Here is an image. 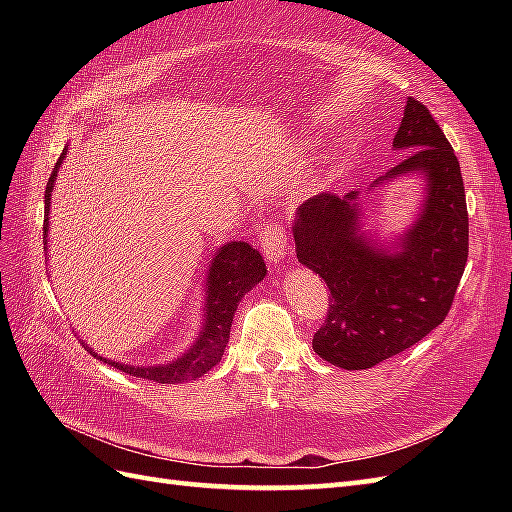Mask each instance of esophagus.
<instances>
[{
	"instance_id": "34e87169",
	"label": "esophagus",
	"mask_w": 512,
	"mask_h": 512,
	"mask_svg": "<svg viewBox=\"0 0 512 512\" xmlns=\"http://www.w3.org/2000/svg\"><path fill=\"white\" fill-rule=\"evenodd\" d=\"M286 239V231L279 224H268L259 231V246H262L270 266H279L286 259Z\"/></svg>"
}]
</instances>
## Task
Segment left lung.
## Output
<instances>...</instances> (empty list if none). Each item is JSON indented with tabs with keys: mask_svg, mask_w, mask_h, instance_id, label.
Masks as SVG:
<instances>
[{
	"mask_svg": "<svg viewBox=\"0 0 512 512\" xmlns=\"http://www.w3.org/2000/svg\"><path fill=\"white\" fill-rule=\"evenodd\" d=\"M409 151L369 191L420 178V209L396 242L363 228L361 191L321 193L292 222L297 259L330 288V310L312 347L343 369H367L422 341L447 317L469 257L460 162L427 107L407 99L394 136Z\"/></svg>",
	"mask_w": 512,
	"mask_h": 512,
	"instance_id": "8db88e82",
	"label": "left lung"
}]
</instances>
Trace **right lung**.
<instances>
[{
  "label": "right lung",
  "instance_id": "1",
  "mask_svg": "<svg viewBox=\"0 0 512 512\" xmlns=\"http://www.w3.org/2000/svg\"><path fill=\"white\" fill-rule=\"evenodd\" d=\"M65 154H68V149L63 151L61 158L57 160V165H54V171L46 187V217H43V239H46V242H43V248H48V228H50L48 213H50L52 187H54V180H57L59 167L65 160ZM264 277H266L264 259L259 255V250H255L250 244L228 242L217 248L209 264V270H206V297H204V317H202L200 334L198 339L189 345V350L182 356H178L176 361L160 363V365H127V363H118V361H110V358L99 356L92 347H88V343L83 345L88 347L92 356L101 358L103 363L121 369V372L129 376L147 378V380H154V383H167V385L184 383V380H195L220 363L228 343V334H231V323H233L239 301H242L246 292L253 290Z\"/></svg>",
  "mask_w": 512,
  "mask_h": 512
}]
</instances>
